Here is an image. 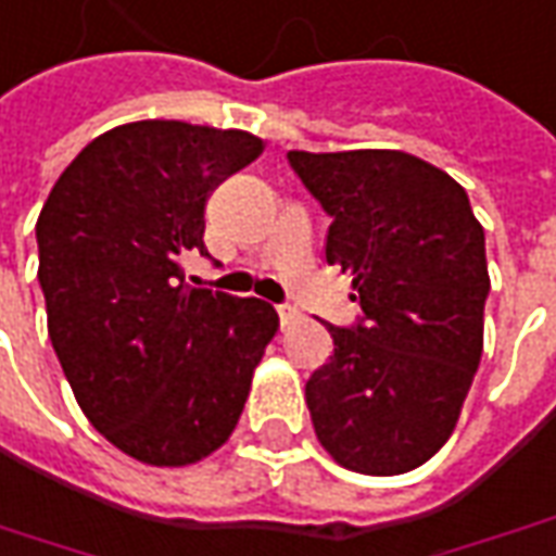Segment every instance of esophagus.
I'll list each match as a JSON object with an SVG mask.
<instances>
[{
    "instance_id": "1",
    "label": "esophagus",
    "mask_w": 556,
    "mask_h": 556,
    "mask_svg": "<svg viewBox=\"0 0 556 556\" xmlns=\"http://www.w3.org/2000/svg\"><path fill=\"white\" fill-rule=\"evenodd\" d=\"M277 313H279V326H289V323L298 319V309H294L292 304H279Z\"/></svg>"
}]
</instances>
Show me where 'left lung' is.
<instances>
[{"instance_id": "1", "label": "left lung", "mask_w": 556, "mask_h": 556, "mask_svg": "<svg viewBox=\"0 0 556 556\" xmlns=\"http://www.w3.org/2000/svg\"><path fill=\"white\" fill-rule=\"evenodd\" d=\"M331 218L328 264L362 313L328 326L334 353L307 380L313 429L343 468L402 475L451 438L484 350V228L444 169L405 151H289Z\"/></svg>"}]
</instances>
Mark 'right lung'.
Here are the masks:
<instances>
[{
  "label": "right lung",
  "mask_w": 556,
  "mask_h": 556,
  "mask_svg": "<svg viewBox=\"0 0 556 556\" xmlns=\"http://www.w3.org/2000/svg\"><path fill=\"white\" fill-rule=\"evenodd\" d=\"M262 139L185 121L97 136L63 169L36 225L48 334L93 429L149 466L222 447L277 334L262 298L188 289L206 198L252 164Z\"/></svg>",
  "instance_id": "obj_1"
}]
</instances>
